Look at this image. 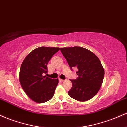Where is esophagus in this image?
<instances>
[{"label": "esophagus", "instance_id": "1", "mask_svg": "<svg viewBox=\"0 0 127 127\" xmlns=\"http://www.w3.org/2000/svg\"><path fill=\"white\" fill-rule=\"evenodd\" d=\"M59 80L60 82H63V81H64V79H59Z\"/></svg>", "mask_w": 127, "mask_h": 127}]
</instances>
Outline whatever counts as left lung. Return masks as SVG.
<instances>
[{"mask_svg":"<svg viewBox=\"0 0 127 127\" xmlns=\"http://www.w3.org/2000/svg\"><path fill=\"white\" fill-rule=\"evenodd\" d=\"M61 52L71 70L76 67L78 77L71 79L72 87L68 95L79 101H85L95 96L101 87L104 70L101 62L91 51L80 46L61 48Z\"/></svg>","mask_w":127,"mask_h":127,"instance_id":"1","label":"left lung"}]
</instances>
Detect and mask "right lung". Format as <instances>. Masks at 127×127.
<instances>
[{
    "label": "right lung",
    "mask_w": 127,
    "mask_h": 127,
    "mask_svg": "<svg viewBox=\"0 0 127 127\" xmlns=\"http://www.w3.org/2000/svg\"><path fill=\"white\" fill-rule=\"evenodd\" d=\"M59 48L42 46L34 49L26 56L20 68L19 80L22 88L33 101L38 103L52 98L58 79L43 76L48 72L47 64Z\"/></svg>",
    "instance_id": "right-lung-1"
}]
</instances>
